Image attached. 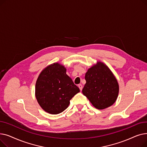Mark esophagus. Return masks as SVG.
I'll use <instances>...</instances> for the list:
<instances>
[{"label": "esophagus", "mask_w": 147, "mask_h": 147, "mask_svg": "<svg viewBox=\"0 0 147 147\" xmlns=\"http://www.w3.org/2000/svg\"><path fill=\"white\" fill-rule=\"evenodd\" d=\"M78 87L79 88V89H80V90H82V89H83V86H82V84H78Z\"/></svg>", "instance_id": "obj_1"}]
</instances>
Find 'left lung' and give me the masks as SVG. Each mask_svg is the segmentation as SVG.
<instances>
[{
	"label": "left lung",
	"mask_w": 147,
	"mask_h": 147,
	"mask_svg": "<svg viewBox=\"0 0 147 147\" xmlns=\"http://www.w3.org/2000/svg\"><path fill=\"white\" fill-rule=\"evenodd\" d=\"M82 92L96 109L103 110L112 105L118 96L119 86L116 78L101 62L88 69Z\"/></svg>",
	"instance_id": "left-lung-1"
}]
</instances>
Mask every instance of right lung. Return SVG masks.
<instances>
[{"label":"right lung","instance_id":"1","mask_svg":"<svg viewBox=\"0 0 147 147\" xmlns=\"http://www.w3.org/2000/svg\"><path fill=\"white\" fill-rule=\"evenodd\" d=\"M79 92V88L66 74V68L59 63L46 67L36 83L37 101L43 110L51 114L64 111L71 99Z\"/></svg>","mask_w":147,"mask_h":147}]
</instances>
